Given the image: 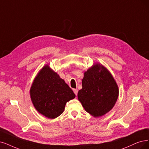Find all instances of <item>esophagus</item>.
I'll list each match as a JSON object with an SVG mask.
<instances>
[{
  "label": "esophagus",
  "mask_w": 149,
  "mask_h": 149,
  "mask_svg": "<svg viewBox=\"0 0 149 149\" xmlns=\"http://www.w3.org/2000/svg\"><path fill=\"white\" fill-rule=\"evenodd\" d=\"M74 91V93H75V95H77V93H78V90L77 89H74L73 90Z\"/></svg>",
  "instance_id": "obj_1"
}]
</instances>
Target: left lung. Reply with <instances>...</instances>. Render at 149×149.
Returning a JSON list of instances; mask_svg holds the SVG:
<instances>
[{
  "instance_id": "8db88e82",
  "label": "left lung",
  "mask_w": 149,
  "mask_h": 149,
  "mask_svg": "<svg viewBox=\"0 0 149 149\" xmlns=\"http://www.w3.org/2000/svg\"><path fill=\"white\" fill-rule=\"evenodd\" d=\"M118 93L111 74L103 65L96 64L84 73L78 99L88 113L99 117L113 108Z\"/></svg>"
}]
</instances>
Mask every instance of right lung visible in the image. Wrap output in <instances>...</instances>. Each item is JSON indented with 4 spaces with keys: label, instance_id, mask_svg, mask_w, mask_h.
<instances>
[{
    "label": "right lung",
    "instance_id": "obj_1",
    "mask_svg": "<svg viewBox=\"0 0 149 149\" xmlns=\"http://www.w3.org/2000/svg\"><path fill=\"white\" fill-rule=\"evenodd\" d=\"M32 102L37 111L49 118L61 114L65 104L75 95L64 80L45 65L34 80L30 90Z\"/></svg>",
    "mask_w": 149,
    "mask_h": 149
}]
</instances>
